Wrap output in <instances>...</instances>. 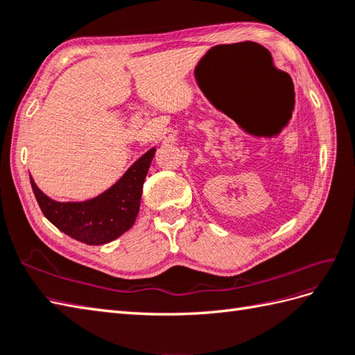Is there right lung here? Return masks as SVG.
I'll return each instance as SVG.
<instances>
[{
  "mask_svg": "<svg viewBox=\"0 0 355 355\" xmlns=\"http://www.w3.org/2000/svg\"><path fill=\"white\" fill-rule=\"evenodd\" d=\"M154 155L155 148L149 149L117 183L87 201H55L36 186L32 177L30 183L44 216L53 225L84 244H107L132 227L139 215L143 183Z\"/></svg>",
  "mask_w": 355,
  "mask_h": 355,
  "instance_id": "1",
  "label": "right lung"
}]
</instances>
